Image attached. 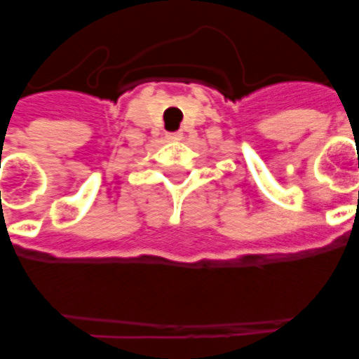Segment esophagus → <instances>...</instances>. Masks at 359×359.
Segmentation results:
<instances>
[{"mask_svg":"<svg viewBox=\"0 0 359 359\" xmlns=\"http://www.w3.org/2000/svg\"><path fill=\"white\" fill-rule=\"evenodd\" d=\"M169 141H180L182 140V134L180 132H173V134H168Z\"/></svg>","mask_w":359,"mask_h":359,"instance_id":"esophagus-1","label":"esophagus"}]
</instances>
